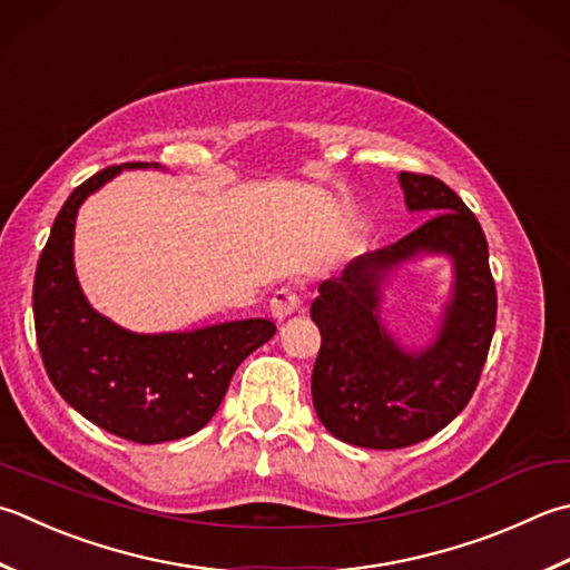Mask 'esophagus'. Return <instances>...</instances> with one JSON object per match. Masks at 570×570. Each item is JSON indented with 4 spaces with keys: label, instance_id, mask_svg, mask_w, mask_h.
<instances>
[{
    "label": "esophagus",
    "instance_id": "1",
    "mask_svg": "<svg viewBox=\"0 0 570 570\" xmlns=\"http://www.w3.org/2000/svg\"><path fill=\"white\" fill-rule=\"evenodd\" d=\"M269 306H272V316L276 321H284L288 316H294L296 311H301V296H298L296 288L282 286L278 292H274Z\"/></svg>",
    "mask_w": 570,
    "mask_h": 570
}]
</instances>
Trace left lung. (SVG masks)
Segmentation results:
<instances>
[{
  "instance_id": "8db88e82",
  "label": "left lung",
  "mask_w": 570,
  "mask_h": 570,
  "mask_svg": "<svg viewBox=\"0 0 570 570\" xmlns=\"http://www.w3.org/2000/svg\"><path fill=\"white\" fill-rule=\"evenodd\" d=\"M400 187L407 209L430 219L326 278L311 304L321 331L316 415L333 438L367 450L410 448L448 428L476 390L497 326L489 247L472 209L432 175L400 173ZM420 253H448L455 282L439 336L405 352L384 328L380 301L386 276Z\"/></svg>"
}]
</instances>
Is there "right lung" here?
Segmentation results:
<instances>
[{"mask_svg": "<svg viewBox=\"0 0 570 570\" xmlns=\"http://www.w3.org/2000/svg\"><path fill=\"white\" fill-rule=\"evenodd\" d=\"M122 167L148 163L96 173L56 215L33 276V326L49 381L76 412L122 440L170 442L207 425L234 371L276 326L247 318L180 333H132L94 311L73 269L76 215Z\"/></svg>", "mask_w": 570, "mask_h": 570, "instance_id": "right-lung-1", "label": "right lung"}]
</instances>
